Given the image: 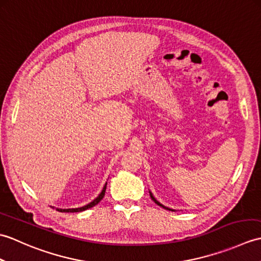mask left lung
<instances>
[{
    "mask_svg": "<svg viewBox=\"0 0 261 261\" xmlns=\"http://www.w3.org/2000/svg\"><path fill=\"white\" fill-rule=\"evenodd\" d=\"M149 194H150V197H151V199H152V201L154 202V203H156L157 205H159V206H162V207H164V208H166V210H168V211H175V210H173V208H169V207H167V206H165V205H163L162 203H160V202H158L157 201V199L156 198H154V196H153V194L150 192V191H149Z\"/></svg>",
    "mask_w": 261,
    "mask_h": 261,
    "instance_id": "left-lung-1",
    "label": "left lung"
}]
</instances>
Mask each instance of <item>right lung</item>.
Masks as SVG:
<instances>
[{
  "mask_svg": "<svg viewBox=\"0 0 261 261\" xmlns=\"http://www.w3.org/2000/svg\"><path fill=\"white\" fill-rule=\"evenodd\" d=\"M107 185L108 182H105V185L103 187L102 192L98 194V196L96 198H94L93 201L91 203H88L86 205H84V206L82 207H76V208H56L57 211H59V212H66V213H74V212H82V211H85V210H88L91 208L93 206H95L96 204H98L99 202H101V199L104 197V194H105V190H107ZM54 207V206H53Z\"/></svg>",
  "mask_w": 261,
  "mask_h": 261,
  "instance_id": "right-lung-1",
  "label": "right lung"
}]
</instances>
